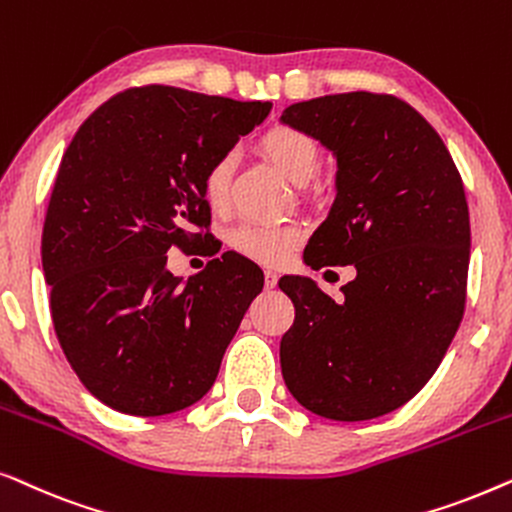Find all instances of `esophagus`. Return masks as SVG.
Wrapping results in <instances>:
<instances>
[{
  "instance_id": "1",
  "label": "esophagus",
  "mask_w": 512,
  "mask_h": 512,
  "mask_svg": "<svg viewBox=\"0 0 512 512\" xmlns=\"http://www.w3.org/2000/svg\"><path fill=\"white\" fill-rule=\"evenodd\" d=\"M277 272H272V270H265V289H275L277 286Z\"/></svg>"
}]
</instances>
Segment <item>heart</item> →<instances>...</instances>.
<instances>
[{"instance_id": "b5f03b06", "label": "heart", "mask_w": 512, "mask_h": 512, "mask_svg": "<svg viewBox=\"0 0 512 512\" xmlns=\"http://www.w3.org/2000/svg\"><path fill=\"white\" fill-rule=\"evenodd\" d=\"M258 146L263 156L296 186H305L319 170V146L303 130L277 125L265 132ZM233 172L235 156L230 153H223L207 167L202 177V193L209 207L223 209L228 205ZM300 240H303V230L298 226H263V223H242L230 235V244L237 254L268 265L289 261Z\"/></svg>"}]
</instances>
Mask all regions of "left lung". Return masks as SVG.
<instances>
[{
    "mask_svg": "<svg viewBox=\"0 0 512 512\" xmlns=\"http://www.w3.org/2000/svg\"><path fill=\"white\" fill-rule=\"evenodd\" d=\"M279 121L317 139L338 165L335 200L305 263L356 270L338 303L310 277L279 279L296 307L279 345L284 382L319 417H382L431 380L464 317V184L438 132L394 95L317 97Z\"/></svg>",
    "mask_w": 512,
    "mask_h": 512,
    "instance_id": "obj_1",
    "label": "left lung"
}]
</instances>
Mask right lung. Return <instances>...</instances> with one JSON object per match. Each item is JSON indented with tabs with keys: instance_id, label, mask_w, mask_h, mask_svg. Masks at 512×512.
Masks as SVG:
<instances>
[{
	"instance_id": "1",
	"label": "right lung",
	"mask_w": 512,
	"mask_h": 512,
	"mask_svg": "<svg viewBox=\"0 0 512 512\" xmlns=\"http://www.w3.org/2000/svg\"><path fill=\"white\" fill-rule=\"evenodd\" d=\"M270 102L172 86L123 90L62 156L41 235L51 314L90 394L135 417L184 410L212 389L263 272L235 251L191 279L167 249L202 242L207 167L265 121Z\"/></svg>"
}]
</instances>
